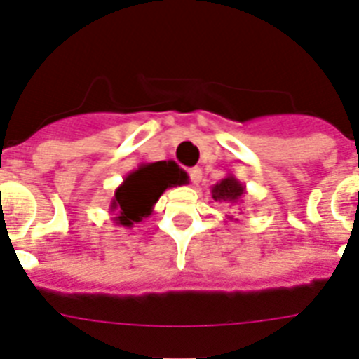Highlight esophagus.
<instances>
[{
    "label": "esophagus",
    "instance_id": "esophagus-1",
    "mask_svg": "<svg viewBox=\"0 0 359 359\" xmlns=\"http://www.w3.org/2000/svg\"><path fill=\"white\" fill-rule=\"evenodd\" d=\"M188 173H189V179H191L193 184H198L202 180V170H201V168H197V166L191 168Z\"/></svg>",
    "mask_w": 359,
    "mask_h": 359
}]
</instances>
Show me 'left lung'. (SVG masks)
I'll return each instance as SVG.
<instances>
[{"instance_id":"1","label":"left lung","mask_w":359,"mask_h":359,"mask_svg":"<svg viewBox=\"0 0 359 359\" xmlns=\"http://www.w3.org/2000/svg\"><path fill=\"white\" fill-rule=\"evenodd\" d=\"M244 195L245 186L233 173H227V177H224L220 182H217L211 188V197H213V201L222 202V204L229 205V208L238 205Z\"/></svg>"}]
</instances>
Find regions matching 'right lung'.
Wrapping results in <instances>:
<instances>
[{"instance_id": "add662e5", "label": "right lung", "mask_w": 359, "mask_h": 359, "mask_svg": "<svg viewBox=\"0 0 359 359\" xmlns=\"http://www.w3.org/2000/svg\"><path fill=\"white\" fill-rule=\"evenodd\" d=\"M188 173L175 161L142 162L130 171L115 189L110 211L115 213V224L133 227L154 213V205L168 188L188 184Z\"/></svg>"}]
</instances>
